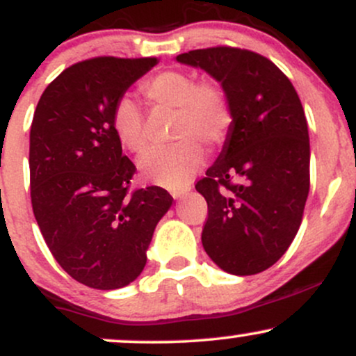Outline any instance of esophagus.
Here are the masks:
<instances>
[{
    "label": "esophagus",
    "instance_id": "1",
    "mask_svg": "<svg viewBox=\"0 0 356 356\" xmlns=\"http://www.w3.org/2000/svg\"><path fill=\"white\" fill-rule=\"evenodd\" d=\"M184 195H187V192H184V191H174L172 192V197L174 199H182Z\"/></svg>",
    "mask_w": 356,
    "mask_h": 356
}]
</instances>
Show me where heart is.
<instances>
[{"label": "heart", "instance_id": "b5f03b06", "mask_svg": "<svg viewBox=\"0 0 356 356\" xmlns=\"http://www.w3.org/2000/svg\"><path fill=\"white\" fill-rule=\"evenodd\" d=\"M140 90L154 105L177 110L175 138L181 140L147 150L138 159V170L147 181L165 189H184L206 161V150L198 140L219 145L229 136V99L218 81H195L189 73L179 70L157 73L144 81ZM112 129L129 152L138 154L145 149L144 115L129 97L117 100L112 112Z\"/></svg>", "mask_w": 356, "mask_h": 356}]
</instances>
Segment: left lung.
<instances>
[{
    "instance_id": "obj_1",
    "label": "left lung",
    "mask_w": 356,
    "mask_h": 356,
    "mask_svg": "<svg viewBox=\"0 0 356 356\" xmlns=\"http://www.w3.org/2000/svg\"><path fill=\"white\" fill-rule=\"evenodd\" d=\"M226 92L232 127L195 189L207 202L202 246L222 271L249 276L284 254L309 192V137L295 87L259 53L214 47L177 55Z\"/></svg>"
}]
</instances>
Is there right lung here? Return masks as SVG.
Listing matches in <instances>:
<instances>
[{
	"label": "right lung",
	"instance_id": "add662e5",
	"mask_svg": "<svg viewBox=\"0 0 356 356\" xmlns=\"http://www.w3.org/2000/svg\"><path fill=\"white\" fill-rule=\"evenodd\" d=\"M157 58L99 56L48 85L30 132L31 206L44 243L73 280L95 289L130 284L154 229L172 206L157 186L130 192L136 165L122 154L112 112Z\"/></svg>",
	"mask_w": 356,
	"mask_h": 356
}]
</instances>
